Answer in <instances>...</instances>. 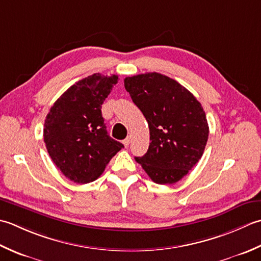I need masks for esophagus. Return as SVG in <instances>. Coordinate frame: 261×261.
I'll return each instance as SVG.
<instances>
[{"mask_svg":"<svg viewBox=\"0 0 261 261\" xmlns=\"http://www.w3.org/2000/svg\"><path fill=\"white\" fill-rule=\"evenodd\" d=\"M129 143H130V137H127V138H125V140L123 141V144H124L125 147L128 146Z\"/></svg>","mask_w":261,"mask_h":261,"instance_id":"34e87169","label":"esophagus"}]
</instances>
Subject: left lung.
<instances>
[{
	"label": "left lung",
	"instance_id": "1",
	"mask_svg": "<svg viewBox=\"0 0 261 261\" xmlns=\"http://www.w3.org/2000/svg\"><path fill=\"white\" fill-rule=\"evenodd\" d=\"M124 83L150 128V146L136 162L154 182H178L205 150L210 130L203 107L181 84L160 73L128 76Z\"/></svg>",
	"mask_w": 261,
	"mask_h": 261
}]
</instances>
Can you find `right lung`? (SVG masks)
Segmentation results:
<instances>
[{
	"mask_svg": "<svg viewBox=\"0 0 261 261\" xmlns=\"http://www.w3.org/2000/svg\"><path fill=\"white\" fill-rule=\"evenodd\" d=\"M117 82V75L92 74L68 88L46 116L47 151L55 166L73 182L94 181L124 147L108 135L101 114V105Z\"/></svg>",
	"mask_w": 261,
	"mask_h": 261,
	"instance_id": "obj_1",
	"label": "right lung"
}]
</instances>
